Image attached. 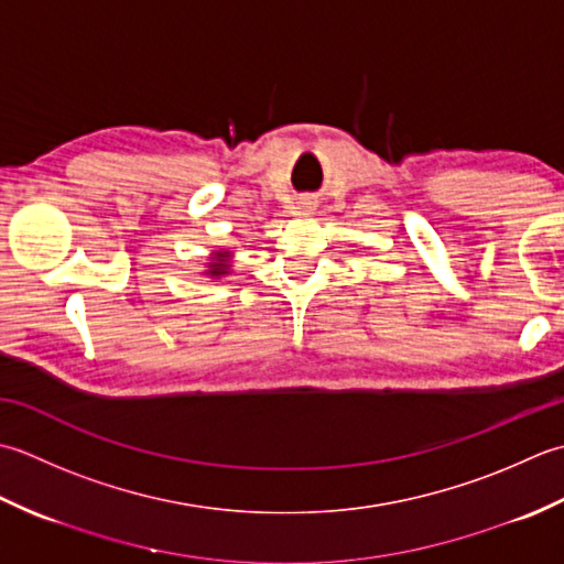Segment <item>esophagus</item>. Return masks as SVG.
Here are the masks:
<instances>
[{
  "label": "esophagus",
  "mask_w": 564,
  "mask_h": 564,
  "mask_svg": "<svg viewBox=\"0 0 564 564\" xmlns=\"http://www.w3.org/2000/svg\"><path fill=\"white\" fill-rule=\"evenodd\" d=\"M299 209H302V212H312V209H314V202H312V199L299 202Z\"/></svg>",
  "instance_id": "obj_1"
}]
</instances>
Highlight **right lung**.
Masks as SVG:
<instances>
[{
    "instance_id": "1",
    "label": "right lung",
    "mask_w": 564,
    "mask_h": 564,
    "mask_svg": "<svg viewBox=\"0 0 564 564\" xmlns=\"http://www.w3.org/2000/svg\"><path fill=\"white\" fill-rule=\"evenodd\" d=\"M231 268H234V250L218 248V250H212V256L206 258L204 274L212 280H221L226 274H231Z\"/></svg>"
}]
</instances>
